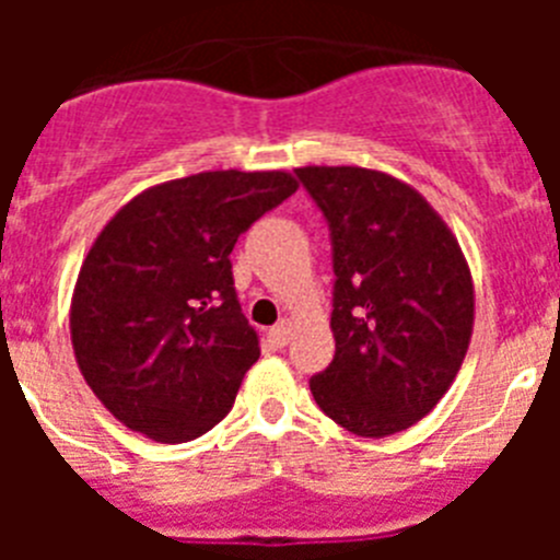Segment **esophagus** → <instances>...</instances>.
<instances>
[{
	"label": "esophagus",
	"instance_id": "34e87169",
	"mask_svg": "<svg viewBox=\"0 0 560 560\" xmlns=\"http://www.w3.org/2000/svg\"><path fill=\"white\" fill-rule=\"evenodd\" d=\"M291 330H294V323H291V319H280V323L269 330V336L275 345H280V348H283V345H289Z\"/></svg>",
	"mask_w": 560,
	"mask_h": 560
}]
</instances>
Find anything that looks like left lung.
I'll return each mask as SVG.
<instances>
[{"instance_id":"8db88e82","label":"left lung","mask_w":560,"mask_h":560,"mask_svg":"<svg viewBox=\"0 0 560 560\" xmlns=\"http://www.w3.org/2000/svg\"><path fill=\"white\" fill-rule=\"evenodd\" d=\"M296 179L328 219L336 275V355L311 393L359 438L404 432L438 407L468 353V260L434 207L389 173L308 165Z\"/></svg>"}]
</instances>
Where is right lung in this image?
Wrapping results in <instances>:
<instances>
[{
  "instance_id": "right-lung-1",
  "label": "right lung",
  "mask_w": 560,
  "mask_h": 560,
  "mask_svg": "<svg viewBox=\"0 0 560 560\" xmlns=\"http://www.w3.org/2000/svg\"><path fill=\"white\" fill-rule=\"evenodd\" d=\"M285 171H205L114 212L83 257L69 308L78 368L103 407L156 443L210 432L260 355L230 252L296 190Z\"/></svg>"
}]
</instances>
